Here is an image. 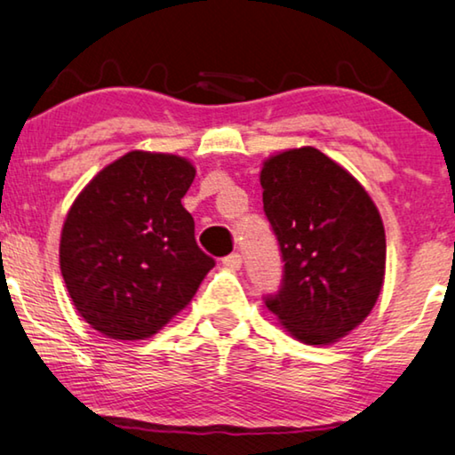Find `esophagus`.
<instances>
[{
	"instance_id": "1",
	"label": "esophagus",
	"mask_w": 455,
	"mask_h": 455,
	"mask_svg": "<svg viewBox=\"0 0 455 455\" xmlns=\"http://www.w3.org/2000/svg\"><path fill=\"white\" fill-rule=\"evenodd\" d=\"M223 265H226L228 269L238 271L240 267H242V254H240V252H232V254H228V257H223Z\"/></svg>"
}]
</instances>
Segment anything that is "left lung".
Masks as SVG:
<instances>
[{
	"label": "left lung",
	"mask_w": 455,
	"mask_h": 455,
	"mask_svg": "<svg viewBox=\"0 0 455 455\" xmlns=\"http://www.w3.org/2000/svg\"><path fill=\"white\" fill-rule=\"evenodd\" d=\"M260 186L283 260L267 308L304 344H331L369 316L381 291V215L363 186L313 147L265 161Z\"/></svg>",
	"instance_id": "8db88e82"
}]
</instances>
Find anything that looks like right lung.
I'll use <instances>...</instances> for the list:
<instances>
[{
  "mask_svg": "<svg viewBox=\"0 0 455 455\" xmlns=\"http://www.w3.org/2000/svg\"><path fill=\"white\" fill-rule=\"evenodd\" d=\"M195 167L132 151L105 167L68 211L60 267L74 307L114 339L151 338L196 294L215 259L195 240L182 198Z\"/></svg>",
  "mask_w": 455,
  "mask_h": 455,
  "instance_id": "obj_1",
  "label": "right lung"
}]
</instances>
